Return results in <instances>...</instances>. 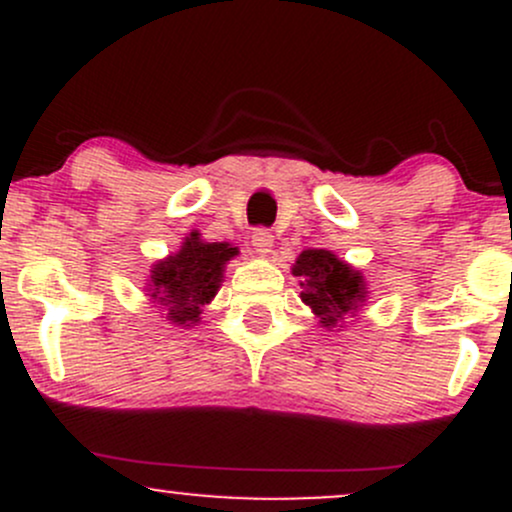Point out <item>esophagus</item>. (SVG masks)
Here are the masks:
<instances>
[{
    "label": "esophagus",
    "mask_w": 512,
    "mask_h": 512,
    "mask_svg": "<svg viewBox=\"0 0 512 512\" xmlns=\"http://www.w3.org/2000/svg\"><path fill=\"white\" fill-rule=\"evenodd\" d=\"M250 243H252V250H255L257 255L267 257L269 252H272V248H274V236L267 231V228H257V231L252 233Z\"/></svg>",
    "instance_id": "1"
}]
</instances>
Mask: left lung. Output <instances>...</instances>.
Masks as SVG:
<instances>
[{"mask_svg":"<svg viewBox=\"0 0 512 512\" xmlns=\"http://www.w3.org/2000/svg\"><path fill=\"white\" fill-rule=\"evenodd\" d=\"M298 276L301 301L313 310L317 325L334 332L344 327V317H356L368 301V284L361 269L351 267L332 250H303L291 267Z\"/></svg>","mask_w":512,"mask_h":512,"instance_id":"left-lung-1","label":"left lung"}]
</instances>
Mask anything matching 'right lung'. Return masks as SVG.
<instances>
[{
    "instance_id": "1",
    "label": "right lung",
    "mask_w": 512,
    "mask_h": 512,
    "mask_svg": "<svg viewBox=\"0 0 512 512\" xmlns=\"http://www.w3.org/2000/svg\"><path fill=\"white\" fill-rule=\"evenodd\" d=\"M238 257L231 243H209L202 233H187L182 245L151 267L146 296L170 325L190 330L202 322V310L223 284L226 264Z\"/></svg>"
}]
</instances>
